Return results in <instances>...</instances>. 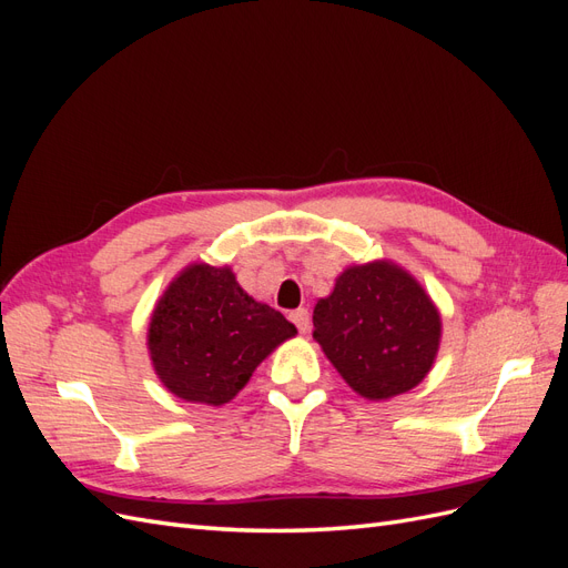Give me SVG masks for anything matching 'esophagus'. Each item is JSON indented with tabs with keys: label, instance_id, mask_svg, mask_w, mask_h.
<instances>
[{
	"label": "esophagus",
	"instance_id": "1",
	"mask_svg": "<svg viewBox=\"0 0 568 568\" xmlns=\"http://www.w3.org/2000/svg\"><path fill=\"white\" fill-rule=\"evenodd\" d=\"M291 322L298 326L301 334H307V329H311V313H307L305 307H298V311L291 313Z\"/></svg>",
	"mask_w": 568,
	"mask_h": 568
}]
</instances>
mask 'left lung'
<instances>
[{
	"label": "left lung",
	"mask_w": 568,
	"mask_h": 568,
	"mask_svg": "<svg viewBox=\"0 0 568 568\" xmlns=\"http://www.w3.org/2000/svg\"><path fill=\"white\" fill-rule=\"evenodd\" d=\"M326 359L359 398L390 400L419 386L440 348L443 320L426 288L398 263L343 270L313 311Z\"/></svg>",
	"instance_id": "left-lung-1"
}]
</instances>
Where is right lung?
<instances>
[{
    "mask_svg": "<svg viewBox=\"0 0 568 568\" xmlns=\"http://www.w3.org/2000/svg\"><path fill=\"white\" fill-rule=\"evenodd\" d=\"M298 332L239 286L230 265L192 263L153 305L146 348L161 384L186 403H230L255 367Z\"/></svg>",
    "mask_w": 568,
    "mask_h": 568,
    "instance_id": "1",
    "label": "right lung"
}]
</instances>
